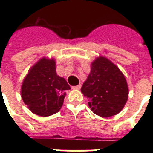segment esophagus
<instances>
[{
	"label": "esophagus",
	"mask_w": 153,
	"mask_h": 153,
	"mask_svg": "<svg viewBox=\"0 0 153 153\" xmlns=\"http://www.w3.org/2000/svg\"><path fill=\"white\" fill-rule=\"evenodd\" d=\"M80 88H81V85L80 84L76 85V86H72V89H74V90H79Z\"/></svg>",
	"instance_id": "34e87169"
}]
</instances>
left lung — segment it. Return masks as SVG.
<instances>
[{"label": "left lung", "instance_id": "left-lung-1", "mask_svg": "<svg viewBox=\"0 0 153 153\" xmlns=\"http://www.w3.org/2000/svg\"><path fill=\"white\" fill-rule=\"evenodd\" d=\"M90 100L88 105L95 114L113 117L120 113L128 99L129 89L123 74L110 60L103 56L91 64V71L81 87Z\"/></svg>", "mask_w": 153, "mask_h": 153}]
</instances>
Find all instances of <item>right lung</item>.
Returning a JSON list of instances; mask_svg holds the SVG:
<instances>
[{
    "instance_id": "obj_1",
    "label": "right lung",
    "mask_w": 153,
    "mask_h": 153,
    "mask_svg": "<svg viewBox=\"0 0 153 153\" xmlns=\"http://www.w3.org/2000/svg\"><path fill=\"white\" fill-rule=\"evenodd\" d=\"M54 60L42 58L29 70L21 86V97L31 112L40 117L57 113L63 106L67 81L57 76Z\"/></svg>"
}]
</instances>
